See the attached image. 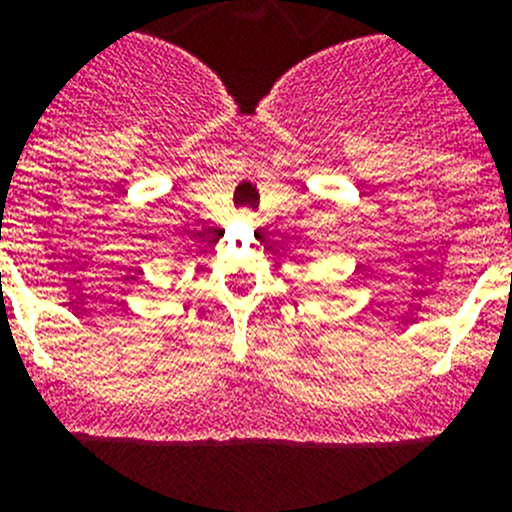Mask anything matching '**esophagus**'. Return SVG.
<instances>
[{
	"label": "esophagus",
	"instance_id": "esophagus-1",
	"mask_svg": "<svg viewBox=\"0 0 512 512\" xmlns=\"http://www.w3.org/2000/svg\"><path fill=\"white\" fill-rule=\"evenodd\" d=\"M237 224L242 226V229H252V226L257 224V213L250 211V208H242V211L237 213Z\"/></svg>",
	"mask_w": 512,
	"mask_h": 512
}]
</instances>
